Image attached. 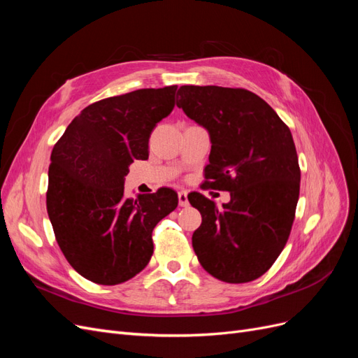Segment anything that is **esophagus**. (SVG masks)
Listing matches in <instances>:
<instances>
[{"label": "esophagus", "mask_w": 358, "mask_h": 358, "mask_svg": "<svg viewBox=\"0 0 358 358\" xmlns=\"http://www.w3.org/2000/svg\"><path fill=\"white\" fill-rule=\"evenodd\" d=\"M178 199H179V206H180V208H188L189 201H188V192L187 191H179L178 192Z\"/></svg>", "instance_id": "34e87169"}]
</instances>
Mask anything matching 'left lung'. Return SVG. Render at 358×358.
Instances as JSON below:
<instances>
[{
    "label": "left lung",
    "instance_id": "8db88e82",
    "mask_svg": "<svg viewBox=\"0 0 358 358\" xmlns=\"http://www.w3.org/2000/svg\"><path fill=\"white\" fill-rule=\"evenodd\" d=\"M176 106L209 133L208 187L229 191L218 209L199 192L192 234L200 264L213 278L243 284L264 275L288 241L300 191L289 128L263 99L246 90L183 85Z\"/></svg>",
    "mask_w": 358,
    "mask_h": 358
}]
</instances>
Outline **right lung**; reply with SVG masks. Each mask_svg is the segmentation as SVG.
I'll return each mask as SVG.
<instances>
[{"mask_svg": "<svg viewBox=\"0 0 358 358\" xmlns=\"http://www.w3.org/2000/svg\"><path fill=\"white\" fill-rule=\"evenodd\" d=\"M178 86L138 90L90 104L50 155L46 206L71 267L100 285H117L146 267L154 227L176 209L178 194L124 192L128 167L148 159L149 137L175 107Z\"/></svg>", "mask_w": 358, "mask_h": 358, "instance_id": "add662e5", "label": "right lung"}]
</instances>
